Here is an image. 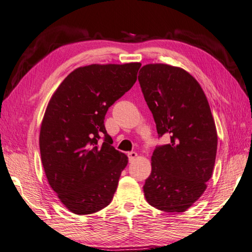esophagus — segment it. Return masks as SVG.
<instances>
[{
  "mask_svg": "<svg viewBox=\"0 0 252 252\" xmlns=\"http://www.w3.org/2000/svg\"><path fill=\"white\" fill-rule=\"evenodd\" d=\"M137 153H135V151H130V153H128V159H129V161L131 162V161H134L136 158H137Z\"/></svg>",
  "mask_w": 252,
  "mask_h": 252,
  "instance_id": "obj_1",
  "label": "esophagus"
}]
</instances>
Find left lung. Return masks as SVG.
Listing matches in <instances>:
<instances>
[{"instance_id":"left-lung-1","label":"left lung","mask_w":252,"mask_h":252,"mask_svg":"<svg viewBox=\"0 0 252 252\" xmlns=\"http://www.w3.org/2000/svg\"><path fill=\"white\" fill-rule=\"evenodd\" d=\"M138 80L159 136L170 142L151 156V173L144 193L151 206L182 213L207 188L217 153V130L200 83L182 68L149 63Z\"/></svg>"}]
</instances>
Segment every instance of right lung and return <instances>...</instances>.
Returning <instances> with one entry per match:
<instances>
[{
    "mask_svg": "<svg viewBox=\"0 0 252 252\" xmlns=\"http://www.w3.org/2000/svg\"><path fill=\"white\" fill-rule=\"evenodd\" d=\"M140 65L77 68L49 99L39 132L41 162L50 188L73 214L101 211L116 192L128 157L112 146L104 118L108 107L135 84Z\"/></svg>",
    "mask_w": 252,
    "mask_h": 252,
    "instance_id": "obj_1",
    "label": "right lung"
}]
</instances>
